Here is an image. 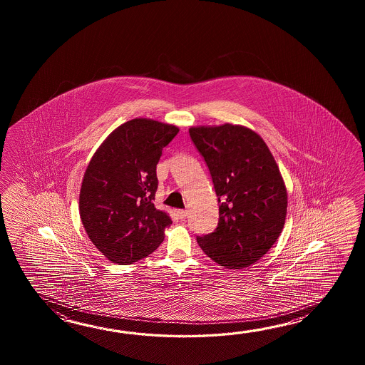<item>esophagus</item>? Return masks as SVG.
Wrapping results in <instances>:
<instances>
[{"instance_id": "esophagus-1", "label": "esophagus", "mask_w": 365, "mask_h": 365, "mask_svg": "<svg viewBox=\"0 0 365 365\" xmlns=\"http://www.w3.org/2000/svg\"><path fill=\"white\" fill-rule=\"evenodd\" d=\"M176 215L179 217V219H185L186 215H187V211L186 210H178Z\"/></svg>"}]
</instances>
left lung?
Wrapping results in <instances>:
<instances>
[{
	"instance_id": "obj_1",
	"label": "left lung",
	"mask_w": 365,
	"mask_h": 365,
	"mask_svg": "<svg viewBox=\"0 0 365 365\" xmlns=\"http://www.w3.org/2000/svg\"><path fill=\"white\" fill-rule=\"evenodd\" d=\"M190 138L209 167L219 223L197 236L202 250L227 269H244L278 240L287 215V189L264 140L242 125L192 126Z\"/></svg>"
}]
</instances>
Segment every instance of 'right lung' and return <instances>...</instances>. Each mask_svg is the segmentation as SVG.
<instances>
[{
  "label": "right lung",
  "instance_id": "right-lung-1",
  "mask_svg": "<svg viewBox=\"0 0 365 365\" xmlns=\"http://www.w3.org/2000/svg\"><path fill=\"white\" fill-rule=\"evenodd\" d=\"M179 128L133 118L103 140L86 168L79 215L87 236L110 262L129 264L164 240L171 217L154 206L156 164Z\"/></svg>",
  "mask_w": 365,
  "mask_h": 365
}]
</instances>
